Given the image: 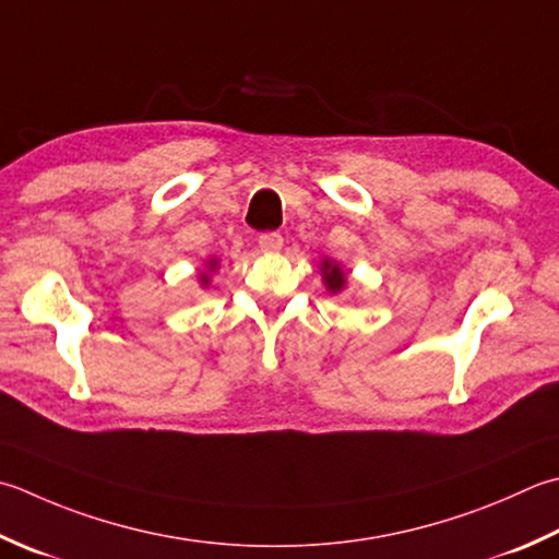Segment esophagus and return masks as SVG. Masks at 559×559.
Returning <instances> with one entry per match:
<instances>
[{
	"mask_svg": "<svg viewBox=\"0 0 559 559\" xmlns=\"http://www.w3.org/2000/svg\"><path fill=\"white\" fill-rule=\"evenodd\" d=\"M259 247H261V251H269V254H273V251H278L283 247V235L281 233L259 235Z\"/></svg>",
	"mask_w": 559,
	"mask_h": 559,
	"instance_id": "1",
	"label": "esophagus"
}]
</instances>
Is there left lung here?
I'll return each instance as SVG.
<instances>
[{
    "instance_id": "obj_1",
    "label": "left lung",
    "mask_w": 559,
    "mask_h": 559,
    "mask_svg": "<svg viewBox=\"0 0 559 559\" xmlns=\"http://www.w3.org/2000/svg\"><path fill=\"white\" fill-rule=\"evenodd\" d=\"M324 281H326V286H330V290H342L346 278H344L342 269H338L336 264H330V261H324Z\"/></svg>"
}]
</instances>
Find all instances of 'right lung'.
Here are the masks:
<instances>
[{"mask_svg":"<svg viewBox=\"0 0 559 559\" xmlns=\"http://www.w3.org/2000/svg\"><path fill=\"white\" fill-rule=\"evenodd\" d=\"M211 269H215V264H211ZM203 283H207V276H203Z\"/></svg>","mask_w":559,"mask_h":559,"instance_id":"1","label":"right lung"}]
</instances>
